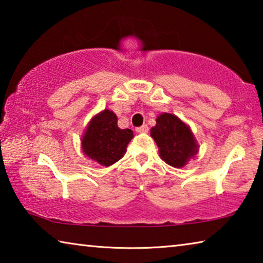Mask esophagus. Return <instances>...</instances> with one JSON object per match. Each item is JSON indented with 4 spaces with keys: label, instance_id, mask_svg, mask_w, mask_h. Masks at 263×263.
Returning a JSON list of instances; mask_svg holds the SVG:
<instances>
[{
    "label": "esophagus",
    "instance_id": "esophagus-1",
    "mask_svg": "<svg viewBox=\"0 0 263 263\" xmlns=\"http://www.w3.org/2000/svg\"><path fill=\"white\" fill-rule=\"evenodd\" d=\"M138 133H147L148 132V126L147 125H142L140 127L137 128Z\"/></svg>",
    "mask_w": 263,
    "mask_h": 263
}]
</instances>
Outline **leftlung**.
I'll return each mask as SVG.
<instances>
[{
    "instance_id": "8db88e82",
    "label": "left lung",
    "mask_w": 263,
    "mask_h": 263,
    "mask_svg": "<svg viewBox=\"0 0 263 263\" xmlns=\"http://www.w3.org/2000/svg\"><path fill=\"white\" fill-rule=\"evenodd\" d=\"M151 137L157 142L160 158L174 168L184 167L199 148L190 126L173 114L158 116L157 124L151 128Z\"/></svg>"
}]
</instances>
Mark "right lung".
I'll return each mask as SVG.
<instances>
[{
    "instance_id": "obj_1",
    "label": "right lung",
    "mask_w": 263,
    "mask_h": 263,
    "mask_svg": "<svg viewBox=\"0 0 263 263\" xmlns=\"http://www.w3.org/2000/svg\"><path fill=\"white\" fill-rule=\"evenodd\" d=\"M132 138L133 131L119 128L116 114L104 109L88 123L81 137L82 152L101 166L109 167L124 157Z\"/></svg>"
}]
</instances>
